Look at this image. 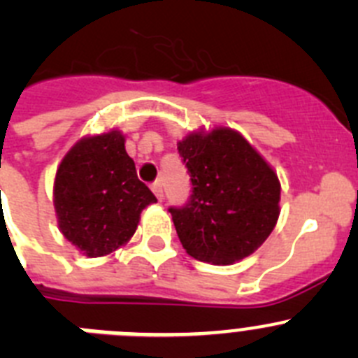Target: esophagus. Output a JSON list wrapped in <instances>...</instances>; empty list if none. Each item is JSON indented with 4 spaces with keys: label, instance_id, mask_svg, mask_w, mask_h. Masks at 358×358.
Segmentation results:
<instances>
[{
    "label": "esophagus",
    "instance_id": "esophagus-1",
    "mask_svg": "<svg viewBox=\"0 0 358 358\" xmlns=\"http://www.w3.org/2000/svg\"><path fill=\"white\" fill-rule=\"evenodd\" d=\"M152 190H153V194L157 196V199H159V201H162L164 190H162V183H160V180H157V182L152 183Z\"/></svg>",
    "mask_w": 358,
    "mask_h": 358
}]
</instances>
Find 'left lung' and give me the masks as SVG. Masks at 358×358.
<instances>
[{
    "label": "left lung",
    "mask_w": 358,
    "mask_h": 358,
    "mask_svg": "<svg viewBox=\"0 0 358 358\" xmlns=\"http://www.w3.org/2000/svg\"><path fill=\"white\" fill-rule=\"evenodd\" d=\"M178 153L192 194L169 212L187 255L212 265L252 255L279 219L280 183L272 166L229 127L189 134Z\"/></svg>",
    "instance_id": "obj_1"
}]
</instances>
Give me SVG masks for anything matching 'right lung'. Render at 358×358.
I'll list each match as a JSON object with an SVG mask.
<instances>
[{"label": "right lung", "instance_id": "add662e5", "mask_svg": "<svg viewBox=\"0 0 358 358\" xmlns=\"http://www.w3.org/2000/svg\"><path fill=\"white\" fill-rule=\"evenodd\" d=\"M58 228L88 258L111 255L136 233L141 212L157 201L138 178L120 130L79 139L55 178Z\"/></svg>", "mask_w": 358, "mask_h": 358}]
</instances>
